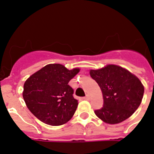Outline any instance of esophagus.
Masks as SVG:
<instances>
[{"label":"esophagus","mask_w":154,"mask_h":154,"mask_svg":"<svg viewBox=\"0 0 154 154\" xmlns=\"http://www.w3.org/2000/svg\"><path fill=\"white\" fill-rule=\"evenodd\" d=\"M83 99H85V100H89V95H86V96H85V97L83 98Z\"/></svg>","instance_id":"34e87169"}]
</instances>
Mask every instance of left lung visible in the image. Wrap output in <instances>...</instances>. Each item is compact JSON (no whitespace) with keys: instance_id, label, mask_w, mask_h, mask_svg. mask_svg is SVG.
I'll use <instances>...</instances> for the list:
<instances>
[{"instance_id":"8db88e82","label":"left lung","mask_w":154,"mask_h":154,"mask_svg":"<svg viewBox=\"0 0 154 154\" xmlns=\"http://www.w3.org/2000/svg\"><path fill=\"white\" fill-rule=\"evenodd\" d=\"M90 75L99 85L103 107L95 111L97 117L108 124H117L130 117L140 106L144 86L134 74L116 65L91 69Z\"/></svg>"}]
</instances>
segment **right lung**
I'll use <instances>...</instances> for the list:
<instances>
[{
	"instance_id": "1",
	"label": "right lung",
	"mask_w": 154,
	"mask_h": 154,
	"mask_svg": "<svg viewBox=\"0 0 154 154\" xmlns=\"http://www.w3.org/2000/svg\"><path fill=\"white\" fill-rule=\"evenodd\" d=\"M80 69H68L61 64H48L31 75L24 84L22 96L27 107L40 121L60 126L72 119L78 106L69 82Z\"/></svg>"
}]
</instances>
